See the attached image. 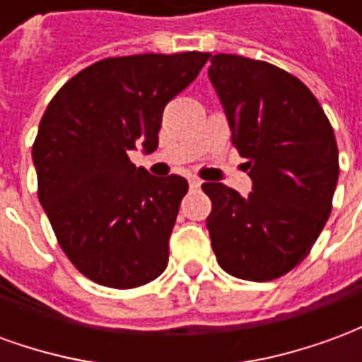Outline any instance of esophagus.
Masks as SVG:
<instances>
[{
	"mask_svg": "<svg viewBox=\"0 0 362 362\" xmlns=\"http://www.w3.org/2000/svg\"><path fill=\"white\" fill-rule=\"evenodd\" d=\"M199 186H202V180H199V178H189V188L197 189Z\"/></svg>",
	"mask_w": 362,
	"mask_h": 362,
	"instance_id": "obj_1",
	"label": "esophagus"
}]
</instances>
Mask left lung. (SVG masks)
<instances>
[{"instance_id": "8db88e82", "label": "left lung", "mask_w": 362, "mask_h": 362, "mask_svg": "<svg viewBox=\"0 0 362 362\" xmlns=\"http://www.w3.org/2000/svg\"><path fill=\"white\" fill-rule=\"evenodd\" d=\"M209 79L252 178L246 197L221 182L202 186L213 252L233 277L277 279L308 256L332 213L334 129L310 89L267 62L217 54Z\"/></svg>"}]
</instances>
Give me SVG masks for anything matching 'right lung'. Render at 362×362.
Here are the masks:
<instances>
[{
    "label": "right lung",
    "instance_id": "right-lung-1",
    "mask_svg": "<svg viewBox=\"0 0 362 362\" xmlns=\"http://www.w3.org/2000/svg\"><path fill=\"white\" fill-rule=\"evenodd\" d=\"M209 58L184 52L100 59L71 77L44 112L33 145L38 199L62 250L98 285L141 287L166 269L188 182L151 176L127 153L157 149L165 106Z\"/></svg>",
    "mask_w": 362,
    "mask_h": 362
}]
</instances>
